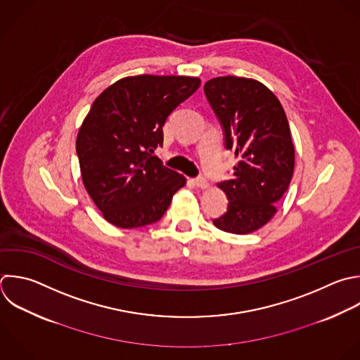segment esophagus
<instances>
[{
	"label": "esophagus",
	"mask_w": 360,
	"mask_h": 360,
	"mask_svg": "<svg viewBox=\"0 0 360 360\" xmlns=\"http://www.w3.org/2000/svg\"><path fill=\"white\" fill-rule=\"evenodd\" d=\"M193 184L197 187V188H201V190H205L210 187L208 181L204 179V177H197V179H193Z\"/></svg>",
	"instance_id": "esophagus-1"
}]
</instances>
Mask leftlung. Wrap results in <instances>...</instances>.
Wrapping results in <instances>:
<instances>
[{
  "mask_svg": "<svg viewBox=\"0 0 360 360\" xmlns=\"http://www.w3.org/2000/svg\"><path fill=\"white\" fill-rule=\"evenodd\" d=\"M221 121L228 149L238 158L233 179L217 184L228 198L226 212L214 219L225 232L246 235L277 212L294 173V145L278 98L260 82L222 76L204 84Z\"/></svg>",
  "mask_w": 360,
  "mask_h": 360,
  "instance_id": "1",
  "label": "left lung"
}]
</instances>
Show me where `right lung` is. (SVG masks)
<instances>
[{"mask_svg":"<svg viewBox=\"0 0 360 360\" xmlns=\"http://www.w3.org/2000/svg\"><path fill=\"white\" fill-rule=\"evenodd\" d=\"M200 84L188 76H129L96 98L76 149L86 191L105 221L124 229L153 224L186 186L153 153L167 117Z\"/></svg>","mask_w":360,"mask_h":360,"instance_id":"right-lung-1","label":"right lung"}]
</instances>
